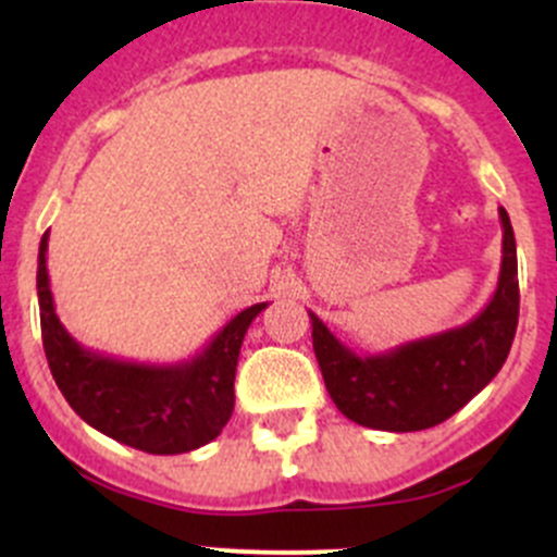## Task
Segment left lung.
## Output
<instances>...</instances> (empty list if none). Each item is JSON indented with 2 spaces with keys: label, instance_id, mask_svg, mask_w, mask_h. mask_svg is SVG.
Wrapping results in <instances>:
<instances>
[{
  "label": "left lung",
  "instance_id": "left-lung-1",
  "mask_svg": "<svg viewBox=\"0 0 557 557\" xmlns=\"http://www.w3.org/2000/svg\"><path fill=\"white\" fill-rule=\"evenodd\" d=\"M502 272L493 299L458 329L407 342L387 352L358 356L342 345L318 314L312 318L314 358L325 391L345 418L377 431H423L445 423L504 367L518 331V247L504 207Z\"/></svg>",
  "mask_w": 557,
  "mask_h": 557
}]
</instances>
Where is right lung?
I'll use <instances>...</instances> for the list:
<instances>
[{"mask_svg":"<svg viewBox=\"0 0 557 557\" xmlns=\"http://www.w3.org/2000/svg\"><path fill=\"white\" fill-rule=\"evenodd\" d=\"M45 252L48 234L37 258L39 323L50 374L70 407L110 440L150 455L190 453L215 440L234 412L239 347L256 314L267 310V301L228 320L190 361L166 367L117 361L86 350L61 325Z\"/></svg>","mask_w":557,"mask_h":557,"instance_id":"add662e5","label":"right lung"}]
</instances>
